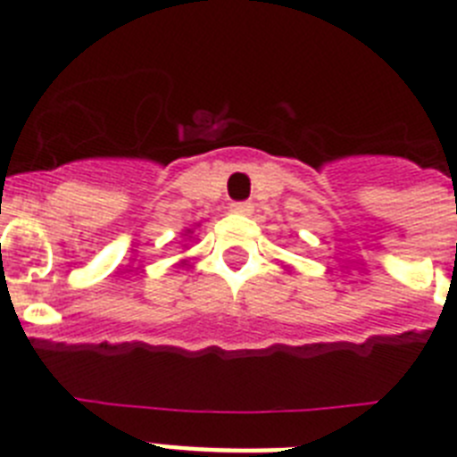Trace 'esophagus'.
Returning a JSON list of instances; mask_svg holds the SVG:
<instances>
[{"label":"esophagus","mask_w":457,"mask_h":457,"mask_svg":"<svg viewBox=\"0 0 457 457\" xmlns=\"http://www.w3.org/2000/svg\"><path fill=\"white\" fill-rule=\"evenodd\" d=\"M252 208L253 205L249 204V201H236V204H231V210L233 212H237V215H249Z\"/></svg>","instance_id":"1"}]
</instances>
